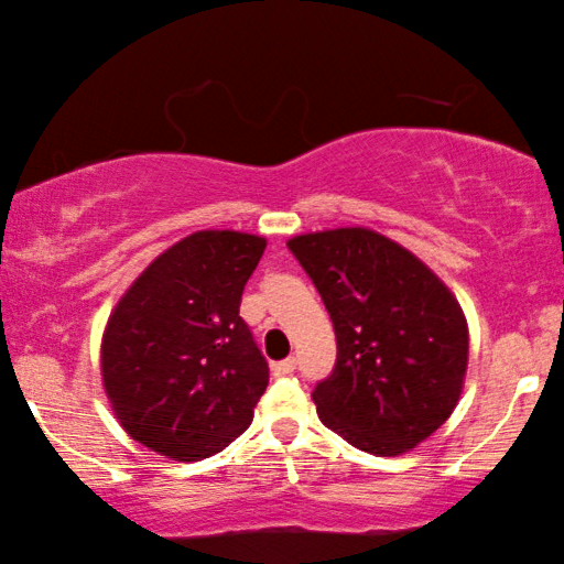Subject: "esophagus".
Returning <instances> with one entry per match:
<instances>
[{
  "label": "esophagus",
  "mask_w": 564,
  "mask_h": 564,
  "mask_svg": "<svg viewBox=\"0 0 564 564\" xmlns=\"http://www.w3.org/2000/svg\"><path fill=\"white\" fill-rule=\"evenodd\" d=\"M295 367H297V361L290 357V359L276 361V365H272V372H274V377H288V375L295 372Z\"/></svg>",
  "instance_id": "1"
}]
</instances>
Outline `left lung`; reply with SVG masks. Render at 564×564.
Wrapping results in <instances>:
<instances>
[{
	"label": "left lung",
	"instance_id": "left-lung-1",
	"mask_svg": "<svg viewBox=\"0 0 564 564\" xmlns=\"http://www.w3.org/2000/svg\"><path fill=\"white\" fill-rule=\"evenodd\" d=\"M288 246L336 330V367L313 390L323 426L377 457L415 449L465 388L469 330L454 292L372 228L315 230Z\"/></svg>",
	"mask_w": 564,
	"mask_h": 564
}]
</instances>
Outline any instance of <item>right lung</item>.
Instances as JSON below:
<instances>
[{
  "label": "right lung",
  "instance_id": "obj_1",
  "mask_svg": "<svg viewBox=\"0 0 564 564\" xmlns=\"http://www.w3.org/2000/svg\"><path fill=\"white\" fill-rule=\"evenodd\" d=\"M264 249L253 234L197 230L159 253L107 318V400L161 457H213L251 426L269 367L238 305Z\"/></svg>",
  "mask_w": 564,
  "mask_h": 564
}]
</instances>
